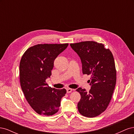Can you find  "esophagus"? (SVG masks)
Instances as JSON below:
<instances>
[{
	"label": "esophagus",
	"instance_id": "34e87169",
	"mask_svg": "<svg viewBox=\"0 0 134 134\" xmlns=\"http://www.w3.org/2000/svg\"><path fill=\"white\" fill-rule=\"evenodd\" d=\"M72 92V89L70 88H66V92L68 93H71Z\"/></svg>",
	"mask_w": 134,
	"mask_h": 134
}]
</instances>
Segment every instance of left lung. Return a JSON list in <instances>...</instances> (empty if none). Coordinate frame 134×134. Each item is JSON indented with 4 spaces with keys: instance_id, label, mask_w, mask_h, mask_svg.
<instances>
[{
    "instance_id": "left-lung-1",
    "label": "left lung",
    "mask_w": 134,
    "mask_h": 134,
    "mask_svg": "<svg viewBox=\"0 0 134 134\" xmlns=\"http://www.w3.org/2000/svg\"><path fill=\"white\" fill-rule=\"evenodd\" d=\"M70 46L78 55L82 64L84 74L91 75V90L78 88L81 96L78 109L81 115L94 117L106 110L110 102L116 82L114 58L104 44L94 41L71 43Z\"/></svg>"
}]
</instances>
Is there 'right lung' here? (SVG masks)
<instances>
[{"mask_svg":"<svg viewBox=\"0 0 134 134\" xmlns=\"http://www.w3.org/2000/svg\"><path fill=\"white\" fill-rule=\"evenodd\" d=\"M68 44H36L28 48L22 56L19 65L21 86L27 102L39 115H54L66 94L65 89L48 86L46 79L51 75L54 60Z\"/></svg>","mask_w":134,"mask_h":134,"instance_id":"1","label":"right lung"}]
</instances>
